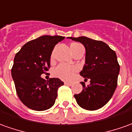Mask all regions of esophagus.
Segmentation results:
<instances>
[{
    "mask_svg": "<svg viewBox=\"0 0 132 132\" xmlns=\"http://www.w3.org/2000/svg\"><path fill=\"white\" fill-rule=\"evenodd\" d=\"M64 84H65V85H68V86H71L72 85V83H71V82L65 81L64 82Z\"/></svg>",
    "mask_w": 132,
    "mask_h": 132,
    "instance_id": "1",
    "label": "esophagus"
}]
</instances>
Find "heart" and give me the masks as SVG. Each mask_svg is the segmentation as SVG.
<instances>
[{
	"instance_id": "heart-1",
	"label": "heart",
	"mask_w": 132,
	"mask_h": 132,
	"mask_svg": "<svg viewBox=\"0 0 132 132\" xmlns=\"http://www.w3.org/2000/svg\"><path fill=\"white\" fill-rule=\"evenodd\" d=\"M80 44L73 43L71 45V48L73 47L79 46ZM77 71V69L75 66H66L64 64H60L53 70V75L57 78L64 80V81H70L73 79V76Z\"/></svg>"
}]
</instances>
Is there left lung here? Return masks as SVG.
Returning <instances> with one entry per match:
<instances>
[{"label": "left lung", "mask_w": 132, "mask_h": 132, "mask_svg": "<svg viewBox=\"0 0 132 132\" xmlns=\"http://www.w3.org/2000/svg\"><path fill=\"white\" fill-rule=\"evenodd\" d=\"M69 38L81 43L85 47V64L80 75L90 79L88 86L84 82L81 83L84 88L74 97L83 109L90 111L98 109L111 99L117 86L120 66L117 54L101 40L85 36Z\"/></svg>", "instance_id": "8db88e82"}]
</instances>
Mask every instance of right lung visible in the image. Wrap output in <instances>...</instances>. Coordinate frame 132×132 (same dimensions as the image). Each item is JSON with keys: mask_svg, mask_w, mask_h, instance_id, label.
<instances>
[{"mask_svg": "<svg viewBox=\"0 0 132 132\" xmlns=\"http://www.w3.org/2000/svg\"><path fill=\"white\" fill-rule=\"evenodd\" d=\"M65 37L42 36L25 44L15 54L11 75L18 98L29 109L44 111L52 107L63 82L57 78H41L50 69L53 48Z\"/></svg>", "mask_w": 132, "mask_h": 132, "instance_id": "obj_1", "label": "right lung"}]
</instances>
